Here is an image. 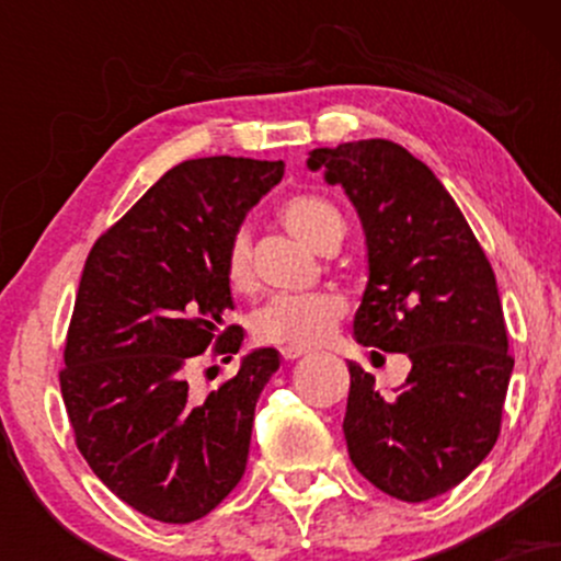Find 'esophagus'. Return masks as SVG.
Wrapping results in <instances>:
<instances>
[{"mask_svg":"<svg viewBox=\"0 0 561 561\" xmlns=\"http://www.w3.org/2000/svg\"><path fill=\"white\" fill-rule=\"evenodd\" d=\"M306 347H293V345H287V347H282V358H285V362H295V358H300V356H306Z\"/></svg>","mask_w":561,"mask_h":561,"instance_id":"obj_1","label":"esophagus"}]
</instances>
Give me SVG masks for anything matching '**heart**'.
<instances>
[{
  "label": "heart",
  "instance_id": "1",
  "mask_svg": "<svg viewBox=\"0 0 561 561\" xmlns=\"http://www.w3.org/2000/svg\"><path fill=\"white\" fill-rule=\"evenodd\" d=\"M279 216L295 237H300L302 242L311 244L319 253H330L332 248H340L345 237L343 218L330 203L319 197H289L282 203ZM227 282L237 293L253 287L250 237L244 229L237 231L229 242ZM345 311L347 302L343 295L330 293V289L308 295H276L253 313L250 327H253L255 340H261V343L311 347L330 337L337 321L345 317Z\"/></svg>",
  "mask_w": 561,
  "mask_h": 561
}]
</instances>
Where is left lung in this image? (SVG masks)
I'll return each instance as SVG.
<instances>
[{
    "mask_svg": "<svg viewBox=\"0 0 561 561\" xmlns=\"http://www.w3.org/2000/svg\"><path fill=\"white\" fill-rule=\"evenodd\" d=\"M308 169H324L362 218L369 282L353 334L411 362L396 396H379L375 377L347 362V454L392 499H435L501 433L514 358L493 268L440 179L396 141L319 147Z\"/></svg>",
    "mask_w": 561,
    "mask_h": 561,
    "instance_id": "left-lung-1",
    "label": "left lung"
}]
</instances>
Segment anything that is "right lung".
Returning a JSON list of instances; mask_svg holds the SVG:
<instances>
[{"label":"right lung","instance_id":"add662e5","mask_svg":"<svg viewBox=\"0 0 561 561\" xmlns=\"http://www.w3.org/2000/svg\"><path fill=\"white\" fill-rule=\"evenodd\" d=\"M285 176L282 160L197 158L165 171L94 242L66 340L60 390L76 446L111 491L158 523L186 525L242 480L274 347L242 356L210 396L186 371L210 345L234 356L242 327L227 282L231 237Z\"/></svg>","mask_w":561,"mask_h":561}]
</instances>
